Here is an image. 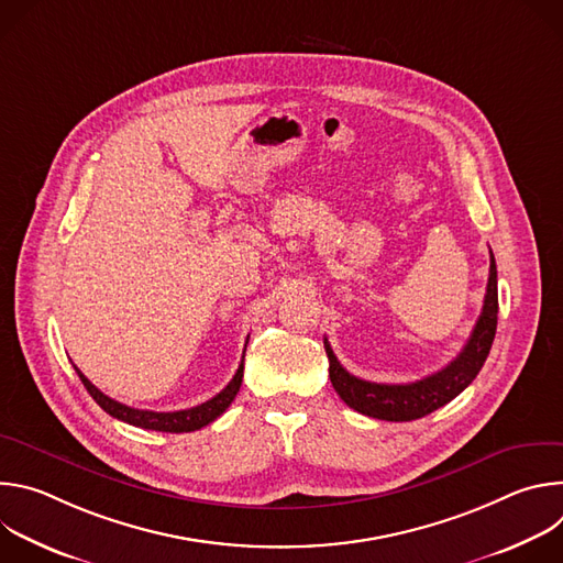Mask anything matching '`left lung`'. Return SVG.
Masks as SVG:
<instances>
[{
	"mask_svg": "<svg viewBox=\"0 0 563 563\" xmlns=\"http://www.w3.org/2000/svg\"><path fill=\"white\" fill-rule=\"evenodd\" d=\"M497 313H499V294H497V263L490 252V276L484 298V309L476 320V325L461 350V354L439 369L437 374H430L421 380L406 383V385H387V383H372L363 380L354 374H350L339 358L334 356L330 341L323 339L325 352L330 358V378L339 396L345 404L372 419L380 421H415L421 419L445 404L454 396H459L484 367L495 332H497Z\"/></svg>",
	"mask_w": 563,
	"mask_h": 563,
	"instance_id": "8db88e82",
	"label": "left lung"
}]
</instances>
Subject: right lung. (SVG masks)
<instances>
[{
    "label": "right lung",
    "instance_id": "right-lung-1",
    "mask_svg": "<svg viewBox=\"0 0 563 563\" xmlns=\"http://www.w3.org/2000/svg\"><path fill=\"white\" fill-rule=\"evenodd\" d=\"M250 341V339H247ZM247 350V345H245ZM243 369H245V352H243V361H240L233 378L227 383V387L222 391H218L213 398L205 400V404L196 406V408H189V410H178V412H151V410H137V408H129L124 404H118V400H113L111 396L102 394L82 372H77L79 380L85 383L87 391L93 396L96 404L107 412L111 415L113 419L118 421H124L129 426H135V428H144V430H155V432H174V434H180V432H194V430H200L205 426H209L211 421H216L229 406L231 400L235 398L238 389H240V383H243Z\"/></svg>",
    "mask_w": 563,
    "mask_h": 563
}]
</instances>
